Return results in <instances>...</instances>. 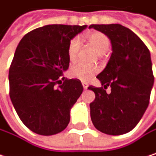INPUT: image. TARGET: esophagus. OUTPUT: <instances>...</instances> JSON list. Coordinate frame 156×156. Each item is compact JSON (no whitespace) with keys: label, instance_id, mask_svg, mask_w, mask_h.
Instances as JSON below:
<instances>
[{"label":"esophagus","instance_id":"esophagus-1","mask_svg":"<svg viewBox=\"0 0 156 156\" xmlns=\"http://www.w3.org/2000/svg\"><path fill=\"white\" fill-rule=\"evenodd\" d=\"M82 84H83V89H84V90H86V89L88 88V84H87V83H85V82H82Z\"/></svg>","mask_w":156,"mask_h":156}]
</instances>
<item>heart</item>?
Masks as SVG:
<instances>
[{
  "label": "heart",
  "instance_id": "obj_1",
  "mask_svg": "<svg viewBox=\"0 0 156 156\" xmlns=\"http://www.w3.org/2000/svg\"><path fill=\"white\" fill-rule=\"evenodd\" d=\"M85 38L89 44L94 48V50L99 54H104L106 52L110 46V41L107 36L101 32H92L88 34ZM81 48V41L77 37H74L70 41L67 47V56L71 62H74L78 56ZM98 72V69L94 66H87L83 63L73 64L70 70L69 74L74 79H79L81 81H89L94 75Z\"/></svg>",
  "mask_w": 156,
  "mask_h": 156
}]
</instances>
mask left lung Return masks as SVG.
<instances>
[{"label":"left lung","instance_id":"left-lung-1","mask_svg":"<svg viewBox=\"0 0 156 156\" xmlns=\"http://www.w3.org/2000/svg\"><path fill=\"white\" fill-rule=\"evenodd\" d=\"M111 41L113 52L96 78L104 87L89 86L95 99L90 104L91 119L100 132L120 135L132 131L148 107L154 85L151 54L133 32L121 24H92Z\"/></svg>","mask_w":156,"mask_h":156}]
</instances>
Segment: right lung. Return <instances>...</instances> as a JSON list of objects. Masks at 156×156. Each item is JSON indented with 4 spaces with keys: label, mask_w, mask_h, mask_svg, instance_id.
<instances>
[{
    "label": "right lung",
    "mask_w": 156,
    "mask_h": 156,
    "mask_svg": "<svg viewBox=\"0 0 156 156\" xmlns=\"http://www.w3.org/2000/svg\"><path fill=\"white\" fill-rule=\"evenodd\" d=\"M87 25L51 24L33 30L19 42L10 70V98L22 122L34 133L63 131L70 111L83 93L78 79L61 83L69 68L70 41Z\"/></svg>",
    "instance_id": "right-lung-1"
}]
</instances>
